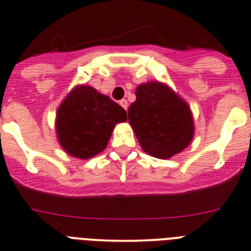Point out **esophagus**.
Masks as SVG:
<instances>
[{
	"label": "esophagus",
	"instance_id": "esophagus-1",
	"mask_svg": "<svg viewBox=\"0 0 251 251\" xmlns=\"http://www.w3.org/2000/svg\"><path fill=\"white\" fill-rule=\"evenodd\" d=\"M120 105L123 106L124 109L127 110V101H126V100H121V101H120Z\"/></svg>",
	"mask_w": 251,
	"mask_h": 251
}]
</instances>
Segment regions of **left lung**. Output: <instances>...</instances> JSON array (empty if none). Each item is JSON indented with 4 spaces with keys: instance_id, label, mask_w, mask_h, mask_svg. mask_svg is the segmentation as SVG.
Wrapping results in <instances>:
<instances>
[{
    "instance_id": "1",
    "label": "left lung",
    "mask_w": 251,
    "mask_h": 251,
    "mask_svg": "<svg viewBox=\"0 0 251 251\" xmlns=\"http://www.w3.org/2000/svg\"><path fill=\"white\" fill-rule=\"evenodd\" d=\"M135 94L136 101L128 107V123L142 150L157 159L181 152L194 136L189 105L159 81L141 83Z\"/></svg>"
}]
</instances>
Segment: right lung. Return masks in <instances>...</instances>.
<instances>
[{
  "instance_id": "1",
  "label": "right lung",
  "mask_w": 251,
  "mask_h": 251,
  "mask_svg": "<svg viewBox=\"0 0 251 251\" xmlns=\"http://www.w3.org/2000/svg\"><path fill=\"white\" fill-rule=\"evenodd\" d=\"M126 121V111L109 96L91 86L78 85L58 106L56 134L69 155L86 160L107 146L116 124Z\"/></svg>"
}]
</instances>
